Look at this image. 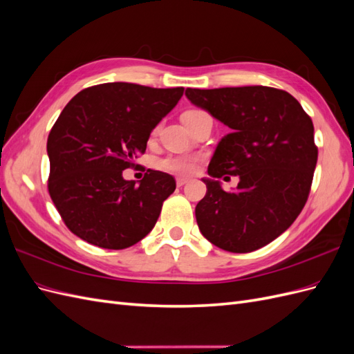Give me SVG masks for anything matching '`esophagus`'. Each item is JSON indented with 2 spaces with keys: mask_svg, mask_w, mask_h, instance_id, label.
I'll return each instance as SVG.
<instances>
[{
  "mask_svg": "<svg viewBox=\"0 0 354 354\" xmlns=\"http://www.w3.org/2000/svg\"><path fill=\"white\" fill-rule=\"evenodd\" d=\"M186 183H189V178H183V177H177V186L181 187L185 186Z\"/></svg>",
  "mask_w": 354,
  "mask_h": 354,
  "instance_id": "obj_1",
  "label": "esophagus"
}]
</instances>
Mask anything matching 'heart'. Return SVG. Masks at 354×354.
<instances>
[{
    "label": "heart",
    "mask_w": 354,
    "mask_h": 354,
    "mask_svg": "<svg viewBox=\"0 0 354 354\" xmlns=\"http://www.w3.org/2000/svg\"><path fill=\"white\" fill-rule=\"evenodd\" d=\"M203 111L201 109H190L186 111L181 116H194ZM160 169L167 171V173H173L177 176H190L194 174L198 167V158L194 156H180V155H169L158 162Z\"/></svg>",
    "instance_id": "heart-1"
}]
</instances>
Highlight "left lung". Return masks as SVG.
<instances>
[{
    "label": "left lung",
    "mask_w": 354,
    "mask_h": 354,
    "mask_svg": "<svg viewBox=\"0 0 354 354\" xmlns=\"http://www.w3.org/2000/svg\"><path fill=\"white\" fill-rule=\"evenodd\" d=\"M187 99L230 133L221 138L208 174L239 176L234 192L203 178L195 208L201 233L229 252H252L282 234L304 208L317 162L315 128L291 94L273 87L187 88Z\"/></svg>",
    "instance_id": "left-lung-1"
}]
</instances>
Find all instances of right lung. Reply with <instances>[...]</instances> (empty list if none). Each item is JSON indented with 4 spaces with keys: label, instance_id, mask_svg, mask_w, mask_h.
<instances>
[{
    "label": "right lung",
    "instance_id": "add662e5",
    "mask_svg": "<svg viewBox=\"0 0 354 354\" xmlns=\"http://www.w3.org/2000/svg\"><path fill=\"white\" fill-rule=\"evenodd\" d=\"M185 88L106 82L80 91L47 140L48 194L66 227L104 250H124L151 232L176 180L147 169L140 185L122 171L143 155L151 131Z\"/></svg>",
    "mask_w": 354,
    "mask_h": 354
}]
</instances>
